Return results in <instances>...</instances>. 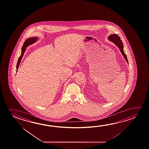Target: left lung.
I'll return each instance as SVG.
<instances>
[{"label":"left lung","mask_w":149,"mask_h":149,"mask_svg":"<svg viewBox=\"0 0 149 149\" xmlns=\"http://www.w3.org/2000/svg\"><path fill=\"white\" fill-rule=\"evenodd\" d=\"M108 39H109V40H110L111 42H114L115 45L119 48L120 51L121 53H122V55L123 56L125 59L126 60V61L128 63V61L127 56H126V54H125L124 51L123 44L122 40L120 38L119 36H118L116 34H114L110 35V36L108 37Z\"/></svg>","instance_id":"obj_1"}]
</instances>
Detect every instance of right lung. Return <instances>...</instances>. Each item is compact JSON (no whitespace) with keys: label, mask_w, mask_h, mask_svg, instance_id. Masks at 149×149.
<instances>
[{"label":"right lung","mask_w":149,"mask_h":149,"mask_svg":"<svg viewBox=\"0 0 149 149\" xmlns=\"http://www.w3.org/2000/svg\"><path fill=\"white\" fill-rule=\"evenodd\" d=\"M37 40H38V37H35L29 38L26 40H25V41L24 44L22 46V49H21V54L20 57L19 58L18 61H17V72L18 68H19V66L20 62H21V60H22V57L23 56L25 51L26 50V47H27L29 45H32V44H34L35 42H36Z\"/></svg>","instance_id":"obj_1"}]
</instances>
